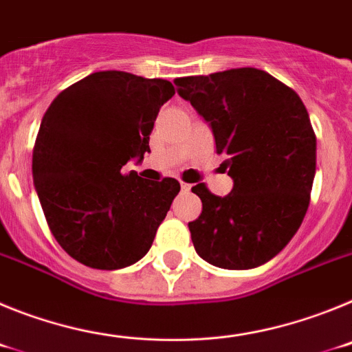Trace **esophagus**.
<instances>
[{"label":"esophagus","mask_w":352,"mask_h":352,"mask_svg":"<svg viewBox=\"0 0 352 352\" xmlns=\"http://www.w3.org/2000/svg\"><path fill=\"white\" fill-rule=\"evenodd\" d=\"M192 185H188V183H182V190L183 192H190Z\"/></svg>","instance_id":"obj_1"}]
</instances>
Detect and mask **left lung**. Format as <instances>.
<instances>
[{
    "label": "left lung",
    "mask_w": 352,
    "mask_h": 352,
    "mask_svg": "<svg viewBox=\"0 0 352 352\" xmlns=\"http://www.w3.org/2000/svg\"><path fill=\"white\" fill-rule=\"evenodd\" d=\"M213 132L231 194L192 188L203 211L188 222L199 256L223 270L268 263L296 234L316 176V133L294 89L268 72L231 68L174 80Z\"/></svg>",
    "instance_id": "left-lung-1"
}]
</instances>
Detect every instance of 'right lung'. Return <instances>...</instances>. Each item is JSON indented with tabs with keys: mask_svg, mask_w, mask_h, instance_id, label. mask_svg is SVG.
<instances>
[{
	"mask_svg": "<svg viewBox=\"0 0 352 352\" xmlns=\"http://www.w3.org/2000/svg\"><path fill=\"white\" fill-rule=\"evenodd\" d=\"M174 95L166 79L95 72L56 96L33 148V182L52 236L95 270H120L148 254L179 183L148 182L132 158L149 153L158 111Z\"/></svg>",
	"mask_w": 352,
	"mask_h": 352,
	"instance_id": "right-lung-1",
	"label": "right lung"
}]
</instances>
